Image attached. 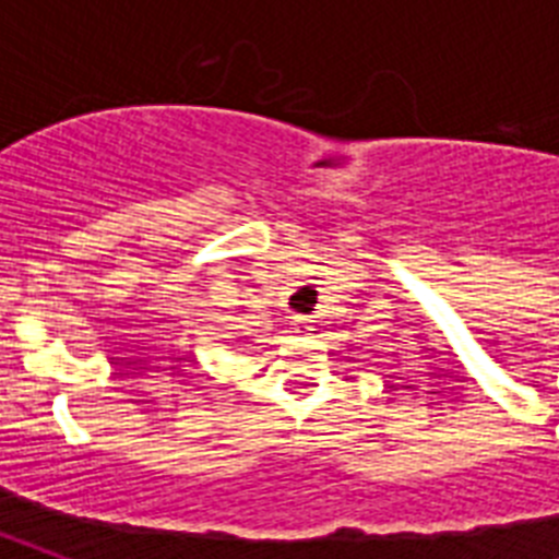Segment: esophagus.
<instances>
[{
    "mask_svg": "<svg viewBox=\"0 0 559 559\" xmlns=\"http://www.w3.org/2000/svg\"><path fill=\"white\" fill-rule=\"evenodd\" d=\"M293 331H296V333H310V331H313V322H310L307 316H296V319H293Z\"/></svg>",
    "mask_w": 559,
    "mask_h": 559,
    "instance_id": "1",
    "label": "esophagus"
}]
</instances>
